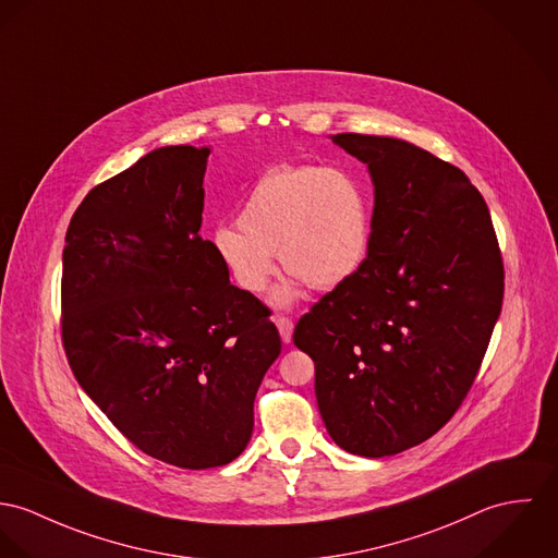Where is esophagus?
I'll return each mask as SVG.
<instances>
[{
  "label": "esophagus",
  "instance_id": "obj_1",
  "mask_svg": "<svg viewBox=\"0 0 558 558\" xmlns=\"http://www.w3.org/2000/svg\"><path fill=\"white\" fill-rule=\"evenodd\" d=\"M274 320H276V327H278V331H280L282 342L289 344V342L293 340V320H291L289 316H276Z\"/></svg>",
  "mask_w": 558,
  "mask_h": 558
}]
</instances>
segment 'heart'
<instances>
[{
	"mask_svg": "<svg viewBox=\"0 0 558 558\" xmlns=\"http://www.w3.org/2000/svg\"><path fill=\"white\" fill-rule=\"evenodd\" d=\"M238 227L214 233V248L233 282L250 295L263 293L278 254L291 276L274 302L291 306L304 284L329 291L362 267L371 246V205L366 190L344 171L287 165L250 190Z\"/></svg>",
	"mask_w": 558,
	"mask_h": 558,
	"instance_id": "heart-1",
	"label": "heart"
}]
</instances>
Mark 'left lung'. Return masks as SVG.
<instances>
[{
    "mask_svg": "<svg viewBox=\"0 0 558 558\" xmlns=\"http://www.w3.org/2000/svg\"><path fill=\"white\" fill-rule=\"evenodd\" d=\"M368 165L374 211L362 267L293 333L314 362L325 428L383 458L438 433L460 409L500 314L505 269L480 190L453 165L391 136H331Z\"/></svg>",
    "mask_w": 558,
    "mask_h": 558,
    "instance_id": "obj_1",
    "label": "left lung"
}]
</instances>
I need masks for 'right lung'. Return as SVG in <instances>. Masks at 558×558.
<instances>
[{"label":"right lung","instance_id":"1","mask_svg":"<svg viewBox=\"0 0 558 558\" xmlns=\"http://www.w3.org/2000/svg\"><path fill=\"white\" fill-rule=\"evenodd\" d=\"M207 147L171 145L92 187L63 246L62 342L85 393L147 456L235 460L280 355L269 308L198 229Z\"/></svg>","mask_w":558,"mask_h":558}]
</instances>
